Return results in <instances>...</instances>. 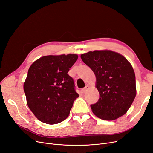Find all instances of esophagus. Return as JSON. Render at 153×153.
<instances>
[{"label": "esophagus", "mask_w": 153, "mask_h": 153, "mask_svg": "<svg viewBox=\"0 0 153 153\" xmlns=\"http://www.w3.org/2000/svg\"><path fill=\"white\" fill-rule=\"evenodd\" d=\"M88 89H89V86H88V85H86L85 88H82V89H81V91H82V93H85L86 91H87L88 90Z\"/></svg>", "instance_id": "esophagus-1"}]
</instances>
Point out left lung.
I'll return each instance as SVG.
<instances>
[{
  "mask_svg": "<svg viewBox=\"0 0 153 153\" xmlns=\"http://www.w3.org/2000/svg\"><path fill=\"white\" fill-rule=\"evenodd\" d=\"M81 57L96 77L99 98L91 105L93 113L104 120H114L125 114L136 95L135 74L129 62L108 50L90 51Z\"/></svg>",
  "mask_w": 153,
  "mask_h": 153,
  "instance_id": "left-lung-1",
  "label": "left lung"
}]
</instances>
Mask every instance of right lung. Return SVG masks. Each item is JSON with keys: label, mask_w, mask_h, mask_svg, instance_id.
<instances>
[{"label": "right lung", "mask_w": 153, "mask_h": 153, "mask_svg": "<svg viewBox=\"0 0 153 153\" xmlns=\"http://www.w3.org/2000/svg\"><path fill=\"white\" fill-rule=\"evenodd\" d=\"M77 58V54L45 56L30 65L24 91L29 109L40 121L54 124L68 117L79 94L68 72Z\"/></svg>", "instance_id": "obj_1"}]
</instances>
